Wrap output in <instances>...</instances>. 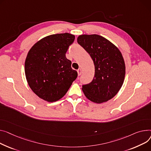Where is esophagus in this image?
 <instances>
[{"label": "esophagus", "instance_id": "obj_1", "mask_svg": "<svg viewBox=\"0 0 151 151\" xmlns=\"http://www.w3.org/2000/svg\"><path fill=\"white\" fill-rule=\"evenodd\" d=\"M77 72H78V76H80V75H81L82 70H81V68H79V69L77 70Z\"/></svg>", "mask_w": 151, "mask_h": 151}]
</instances>
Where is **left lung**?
<instances>
[{"label": "left lung", "instance_id": "obj_1", "mask_svg": "<svg viewBox=\"0 0 151 151\" xmlns=\"http://www.w3.org/2000/svg\"><path fill=\"white\" fill-rule=\"evenodd\" d=\"M92 58L95 65L92 81L83 85L86 98L101 104L114 98L124 83L126 67L123 55L114 44L98 35H82L77 38Z\"/></svg>", "mask_w": 151, "mask_h": 151}]
</instances>
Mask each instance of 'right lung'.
Instances as JSON below:
<instances>
[{
    "mask_svg": "<svg viewBox=\"0 0 151 151\" xmlns=\"http://www.w3.org/2000/svg\"><path fill=\"white\" fill-rule=\"evenodd\" d=\"M75 38L68 33L49 35L29 50L25 62L27 81L33 92L45 101L52 103L62 98L78 76L65 56Z\"/></svg>",
    "mask_w": 151,
    "mask_h": 151,
    "instance_id": "add662e5",
    "label": "right lung"
}]
</instances>
